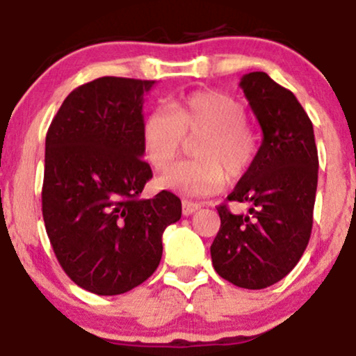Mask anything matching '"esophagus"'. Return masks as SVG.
Returning a JSON list of instances; mask_svg holds the SVG:
<instances>
[{
  "label": "esophagus",
  "mask_w": 356,
  "mask_h": 356,
  "mask_svg": "<svg viewBox=\"0 0 356 356\" xmlns=\"http://www.w3.org/2000/svg\"><path fill=\"white\" fill-rule=\"evenodd\" d=\"M199 208H201V204H197V202L187 201V199H185V201L181 202V211H184V215H185V216L192 215V213L197 211Z\"/></svg>",
  "instance_id": "34e87169"
}]
</instances>
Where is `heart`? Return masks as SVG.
Here are the masks:
<instances>
[{
  "mask_svg": "<svg viewBox=\"0 0 356 356\" xmlns=\"http://www.w3.org/2000/svg\"><path fill=\"white\" fill-rule=\"evenodd\" d=\"M188 140H197L195 161L172 165L159 187L185 195H211L252 169L259 154V134L246 122L243 103L218 90H199L168 108H155L141 125L145 159L157 171L172 164Z\"/></svg>",
  "mask_w": 356,
  "mask_h": 356,
  "instance_id": "1",
  "label": "heart"
}]
</instances>
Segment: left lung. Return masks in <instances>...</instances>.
<instances>
[{
	"label": "left lung",
	"instance_id": "left-lung-1",
	"mask_svg": "<svg viewBox=\"0 0 356 356\" xmlns=\"http://www.w3.org/2000/svg\"><path fill=\"white\" fill-rule=\"evenodd\" d=\"M239 87L260 124L262 145L255 164L227 195L246 202L248 215L216 208L220 231L211 260L232 285L260 290L283 280L309 243L318 150L313 124L289 89L264 71L245 74Z\"/></svg>",
	"mask_w": 356,
	"mask_h": 356
}]
</instances>
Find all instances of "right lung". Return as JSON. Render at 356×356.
Returning <instances> with one entry per match:
<instances>
[{"instance_id": "add662e5", "label": "right lung", "mask_w": 356, "mask_h": 356, "mask_svg": "<svg viewBox=\"0 0 356 356\" xmlns=\"http://www.w3.org/2000/svg\"><path fill=\"white\" fill-rule=\"evenodd\" d=\"M154 80L103 76L74 89L45 140L42 211L64 273L97 296H118L154 274L165 227L181 216L168 191L140 199L145 96Z\"/></svg>"}]
</instances>
